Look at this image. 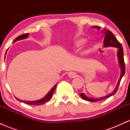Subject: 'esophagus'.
<instances>
[{
    "label": "esophagus",
    "instance_id": "1",
    "mask_svg": "<svg viewBox=\"0 0 130 130\" xmlns=\"http://www.w3.org/2000/svg\"><path fill=\"white\" fill-rule=\"evenodd\" d=\"M68 76L70 77H71V78H74V77H76V74L75 72L71 71V72L68 73Z\"/></svg>",
    "mask_w": 130,
    "mask_h": 130
}]
</instances>
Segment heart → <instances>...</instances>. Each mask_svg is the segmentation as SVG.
Listing matches in <instances>:
<instances>
[{
  "mask_svg": "<svg viewBox=\"0 0 130 130\" xmlns=\"http://www.w3.org/2000/svg\"><path fill=\"white\" fill-rule=\"evenodd\" d=\"M84 43H85V40H84V39L79 40H77V41H76L75 46L77 47H80V46H81L83 44H84Z\"/></svg>",
  "mask_w": 130,
  "mask_h": 130,
  "instance_id": "obj_1",
  "label": "heart"
}]
</instances>
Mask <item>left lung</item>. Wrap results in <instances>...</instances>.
Masks as SVG:
<instances>
[{
  "label": "left lung",
  "instance_id": "8db88e82",
  "mask_svg": "<svg viewBox=\"0 0 130 130\" xmlns=\"http://www.w3.org/2000/svg\"><path fill=\"white\" fill-rule=\"evenodd\" d=\"M93 27L97 28L98 29L100 30V27L99 26H94ZM104 43L103 46L104 47H108V46H113V47H116L118 48V51H117V57L118 59H119V65H120V68H121V74H120V79H119V82H118V84L117 87H116V89H115L114 92L111 94H109L107 96H104V97L100 98H96V99H92V98H90L87 96H86L84 93H80L79 95L81 96V98H83L84 100L88 101H91V102H95V101L102 100L106 99V98H109V96H112V95H114L116 93V92L117 91L118 88H119V84H120V81L122 77L123 76V75L125 74V62H124V59H123V47L118 40L116 39V38L115 36L113 35V34L109 30H104Z\"/></svg>",
  "mask_w": 130,
  "mask_h": 130
}]
</instances>
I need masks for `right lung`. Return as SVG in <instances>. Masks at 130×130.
<instances>
[{
    "label": "right lung",
    "mask_w": 130,
    "mask_h": 130,
    "mask_svg": "<svg viewBox=\"0 0 130 130\" xmlns=\"http://www.w3.org/2000/svg\"><path fill=\"white\" fill-rule=\"evenodd\" d=\"M29 34L27 33V34H22V35H19V37H18L17 38H15V40L13 41V43L15 42V41H18V40L24 39V38H27L28 37H29ZM56 86H57V84L53 88H52L50 92H49V93H47V95H46L44 98H43L42 99L39 100L34 101H26L21 100L18 99L17 98H16L18 101H20L22 103H24L27 104H31V105H41V104L45 103L47 102V101H49L50 100V99L51 98L52 96H53L54 92L55 89H56Z\"/></svg>",
    "instance_id": "add662e5"
}]
</instances>
